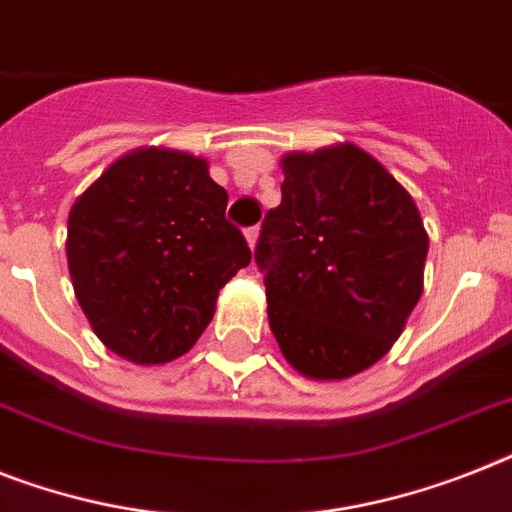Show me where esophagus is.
<instances>
[{"mask_svg": "<svg viewBox=\"0 0 512 512\" xmlns=\"http://www.w3.org/2000/svg\"><path fill=\"white\" fill-rule=\"evenodd\" d=\"M244 236H247V244L252 249H255V244H257V236H260V228L257 226H249L247 231H244Z\"/></svg>", "mask_w": 512, "mask_h": 512, "instance_id": "34e87169", "label": "esophagus"}]
</instances>
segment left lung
I'll list each match as a JSON object with an SVG mask.
<instances>
[{"mask_svg":"<svg viewBox=\"0 0 512 512\" xmlns=\"http://www.w3.org/2000/svg\"><path fill=\"white\" fill-rule=\"evenodd\" d=\"M255 260L292 368L339 381L400 339L423 292L429 234L405 186L355 144L289 152Z\"/></svg>","mask_w":512,"mask_h":512,"instance_id":"1","label":"left lung"}]
</instances>
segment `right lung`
<instances>
[{"instance_id":"obj_1","label":"right lung","mask_w":512,"mask_h":512,"mask_svg":"<svg viewBox=\"0 0 512 512\" xmlns=\"http://www.w3.org/2000/svg\"><path fill=\"white\" fill-rule=\"evenodd\" d=\"M226 205L207 160L165 147L123 155L76 199L68 270L107 350L160 365L194 347L218 292L252 260Z\"/></svg>"}]
</instances>
